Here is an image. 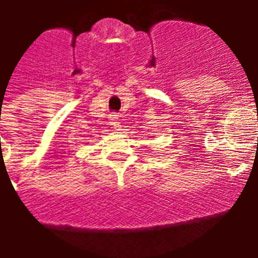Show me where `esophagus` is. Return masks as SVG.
Returning <instances> with one entry per match:
<instances>
[{
    "mask_svg": "<svg viewBox=\"0 0 258 258\" xmlns=\"http://www.w3.org/2000/svg\"><path fill=\"white\" fill-rule=\"evenodd\" d=\"M111 125L113 128H120V121L117 120L116 115H112V119H111Z\"/></svg>",
    "mask_w": 258,
    "mask_h": 258,
    "instance_id": "34e87169",
    "label": "esophagus"
}]
</instances>
